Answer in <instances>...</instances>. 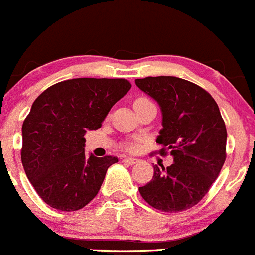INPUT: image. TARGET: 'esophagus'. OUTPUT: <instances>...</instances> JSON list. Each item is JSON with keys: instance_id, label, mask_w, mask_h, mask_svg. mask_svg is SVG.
<instances>
[{"instance_id": "34e87169", "label": "esophagus", "mask_w": 255, "mask_h": 255, "mask_svg": "<svg viewBox=\"0 0 255 255\" xmlns=\"http://www.w3.org/2000/svg\"><path fill=\"white\" fill-rule=\"evenodd\" d=\"M123 163L128 164V165H134L135 163H138V159H134V158H129V156H126V158H123Z\"/></svg>"}]
</instances>
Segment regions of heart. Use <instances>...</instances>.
Returning a JSON list of instances; mask_svg holds the SVG:
<instances>
[{"mask_svg":"<svg viewBox=\"0 0 255 255\" xmlns=\"http://www.w3.org/2000/svg\"><path fill=\"white\" fill-rule=\"evenodd\" d=\"M144 101H148V100H146V99H144V97H140V99L135 100V102H134V104H139V102H144ZM129 148H132V146H129Z\"/></svg>","mask_w":255,"mask_h":255,"instance_id":"b5f03b06","label":"heart"}]
</instances>
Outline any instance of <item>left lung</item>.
Instances as JSON below:
<instances>
[{
	"label": "left lung",
	"instance_id": "left-lung-1",
	"mask_svg": "<svg viewBox=\"0 0 255 255\" xmlns=\"http://www.w3.org/2000/svg\"><path fill=\"white\" fill-rule=\"evenodd\" d=\"M158 102L161 126L156 143L170 151L173 164L154 165L153 179L139 187L156 210L180 212L201 201L226 160L227 130L215 100L202 87L175 76L135 80Z\"/></svg>",
	"mask_w": 255,
	"mask_h": 255
}]
</instances>
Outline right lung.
I'll list each match as a JSON object with an SVG mask.
<instances>
[{
  "instance_id": "right-lung-1",
  "label": "right lung",
  "mask_w": 255,
  "mask_h": 255,
  "mask_svg": "<svg viewBox=\"0 0 255 255\" xmlns=\"http://www.w3.org/2000/svg\"><path fill=\"white\" fill-rule=\"evenodd\" d=\"M132 87L125 79L79 78L53 85L33 102L22 126V164L43 201L60 211L85 207L115 156L85 154L84 135L102 126Z\"/></svg>"
}]
</instances>
